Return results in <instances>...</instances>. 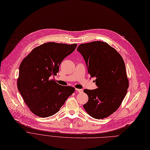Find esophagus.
Instances as JSON below:
<instances>
[{
    "label": "esophagus",
    "instance_id": "1",
    "mask_svg": "<svg viewBox=\"0 0 150 150\" xmlns=\"http://www.w3.org/2000/svg\"><path fill=\"white\" fill-rule=\"evenodd\" d=\"M76 91H77L79 93H81L83 92V90L81 88H76Z\"/></svg>",
    "mask_w": 150,
    "mask_h": 150
}]
</instances>
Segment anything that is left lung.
<instances>
[{
    "label": "left lung",
    "mask_w": 150,
    "mask_h": 150,
    "mask_svg": "<svg viewBox=\"0 0 150 150\" xmlns=\"http://www.w3.org/2000/svg\"><path fill=\"white\" fill-rule=\"evenodd\" d=\"M77 51L84 59L90 76L96 78L98 86L94 90H84L88 100L83 107L95 119L107 117L120 106L128 91L124 59L115 48L99 41L81 44Z\"/></svg>",
    "instance_id": "left-lung-1"
}]
</instances>
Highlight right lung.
I'll return each instance as SVG.
<instances>
[{"instance_id": "add662e5", "label": "right lung", "mask_w": 150, "mask_h": 150, "mask_svg": "<svg viewBox=\"0 0 150 150\" xmlns=\"http://www.w3.org/2000/svg\"><path fill=\"white\" fill-rule=\"evenodd\" d=\"M76 47L77 44L45 43L34 48L21 62L18 88L35 115L46 117L54 115L75 91L74 87L60 86L50 79L57 74L62 62Z\"/></svg>"}]
</instances>
